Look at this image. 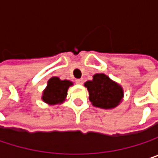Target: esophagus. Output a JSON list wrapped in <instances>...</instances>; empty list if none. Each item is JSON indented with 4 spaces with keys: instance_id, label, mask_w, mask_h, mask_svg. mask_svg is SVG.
<instances>
[{
    "instance_id": "1",
    "label": "esophagus",
    "mask_w": 158,
    "mask_h": 158,
    "mask_svg": "<svg viewBox=\"0 0 158 158\" xmlns=\"http://www.w3.org/2000/svg\"><path fill=\"white\" fill-rule=\"evenodd\" d=\"M76 83H77V84H79V85H82V84H83V79H76Z\"/></svg>"
}]
</instances>
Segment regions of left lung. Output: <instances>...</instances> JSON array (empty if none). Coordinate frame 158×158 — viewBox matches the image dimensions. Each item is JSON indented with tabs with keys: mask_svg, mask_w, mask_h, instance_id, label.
<instances>
[{
	"mask_svg": "<svg viewBox=\"0 0 158 158\" xmlns=\"http://www.w3.org/2000/svg\"><path fill=\"white\" fill-rule=\"evenodd\" d=\"M85 87L89 90L91 103L102 109L116 107L123 97L122 87L102 73L94 75L92 80L85 83Z\"/></svg>",
	"mask_w": 158,
	"mask_h": 158,
	"instance_id": "8db88e82",
	"label": "left lung"
}]
</instances>
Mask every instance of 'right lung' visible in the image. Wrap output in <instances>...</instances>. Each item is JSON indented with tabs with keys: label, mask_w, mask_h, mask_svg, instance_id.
<instances>
[{
	"label": "right lung",
	"mask_w": 158,
	"mask_h": 158,
	"mask_svg": "<svg viewBox=\"0 0 158 158\" xmlns=\"http://www.w3.org/2000/svg\"><path fill=\"white\" fill-rule=\"evenodd\" d=\"M71 85L72 82L69 80H60L56 77L51 78L48 80L47 89L43 92V101L52 105L63 102L68 94V89Z\"/></svg>",
	"instance_id": "add662e5"
}]
</instances>
